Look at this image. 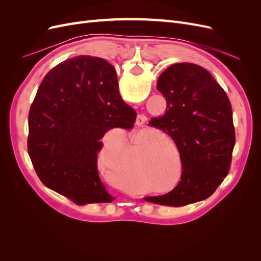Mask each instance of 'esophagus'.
I'll list each match as a JSON object with an SVG mask.
<instances>
[{"mask_svg":"<svg viewBox=\"0 0 261 261\" xmlns=\"http://www.w3.org/2000/svg\"><path fill=\"white\" fill-rule=\"evenodd\" d=\"M146 121H147V116L144 114H139L136 118V125H138V126L144 125Z\"/></svg>","mask_w":261,"mask_h":261,"instance_id":"1","label":"esophagus"}]
</instances>
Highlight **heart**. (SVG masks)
<instances>
[{"label":"heart","instance_id":"1","mask_svg":"<svg viewBox=\"0 0 261 261\" xmlns=\"http://www.w3.org/2000/svg\"><path fill=\"white\" fill-rule=\"evenodd\" d=\"M125 141L120 130H110L103 138L99 153V163L103 169L111 170L116 183L123 187L135 180L136 163H138L144 180L148 185H159L167 172V162L171 156L161 141L134 134ZM115 162L113 163V161Z\"/></svg>","mask_w":261,"mask_h":261}]
</instances>
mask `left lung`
<instances>
[{
	"instance_id": "left-lung-1",
	"label": "left lung",
	"mask_w": 261,
	"mask_h": 261,
	"mask_svg": "<svg viewBox=\"0 0 261 261\" xmlns=\"http://www.w3.org/2000/svg\"><path fill=\"white\" fill-rule=\"evenodd\" d=\"M156 88L165 97L167 109L149 125L174 140L183 170L170 193L144 199L183 207L208 198L227 175L235 145L232 108L215 78L192 63L168 67L158 78Z\"/></svg>"
}]
</instances>
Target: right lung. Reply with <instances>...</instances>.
Listing matches in <instances>:
<instances>
[{"instance_id": "obj_1", "label": "right lung", "mask_w": 261, "mask_h": 261, "mask_svg": "<svg viewBox=\"0 0 261 261\" xmlns=\"http://www.w3.org/2000/svg\"><path fill=\"white\" fill-rule=\"evenodd\" d=\"M135 120L110 63L89 55L60 63L43 78L29 111L27 146L37 175L78 206L112 202L97 167L101 138L114 127L132 128Z\"/></svg>"}]
</instances>
